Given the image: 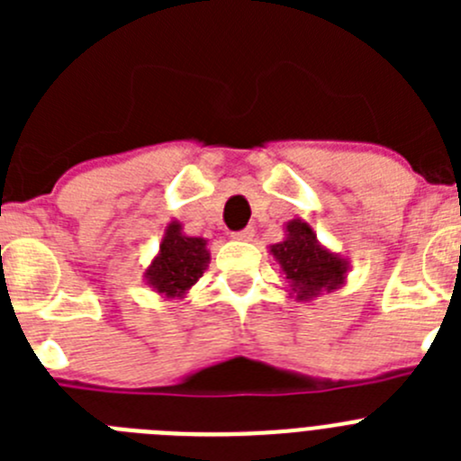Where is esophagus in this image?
<instances>
[{
	"label": "esophagus",
	"mask_w": 461,
	"mask_h": 461,
	"mask_svg": "<svg viewBox=\"0 0 461 461\" xmlns=\"http://www.w3.org/2000/svg\"><path fill=\"white\" fill-rule=\"evenodd\" d=\"M233 240H242V242H249L251 238H254V230L251 228H242V230H235L233 235H230Z\"/></svg>",
	"instance_id": "34e87169"
}]
</instances>
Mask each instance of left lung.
Wrapping results in <instances>:
<instances>
[{
  "mask_svg": "<svg viewBox=\"0 0 461 461\" xmlns=\"http://www.w3.org/2000/svg\"><path fill=\"white\" fill-rule=\"evenodd\" d=\"M270 254L291 288L288 295L297 303H309L323 293L337 291L344 286L351 270L348 258L321 244L313 228L300 217L284 226V240L270 244Z\"/></svg>",
  "mask_w": 461,
  "mask_h": 461,
  "instance_id": "obj_1",
  "label": "left lung"
}]
</instances>
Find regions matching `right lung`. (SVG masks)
Listing matches in <instances>:
<instances>
[{"label": "right lung", "mask_w": 461, "mask_h": 461, "mask_svg": "<svg viewBox=\"0 0 461 461\" xmlns=\"http://www.w3.org/2000/svg\"><path fill=\"white\" fill-rule=\"evenodd\" d=\"M210 266L205 238L186 235L180 221H170L157 256L142 272V279L164 300H182Z\"/></svg>", "instance_id": "obj_1"}]
</instances>
